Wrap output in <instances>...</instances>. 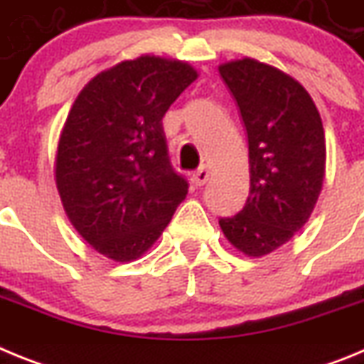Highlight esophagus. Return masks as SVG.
I'll list each match as a JSON object with an SVG mask.
<instances>
[{
    "instance_id": "esophagus-1",
    "label": "esophagus",
    "mask_w": 364,
    "mask_h": 364,
    "mask_svg": "<svg viewBox=\"0 0 364 364\" xmlns=\"http://www.w3.org/2000/svg\"><path fill=\"white\" fill-rule=\"evenodd\" d=\"M208 178H210V171H208V169H205L204 166L198 167L197 171H195L191 175V182L195 186H204L205 182H208Z\"/></svg>"
}]
</instances>
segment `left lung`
<instances>
[{
	"label": "left lung",
	"instance_id": "left-lung-1",
	"mask_svg": "<svg viewBox=\"0 0 364 364\" xmlns=\"http://www.w3.org/2000/svg\"><path fill=\"white\" fill-rule=\"evenodd\" d=\"M237 102L250 151V195L218 218L237 250L262 257L304 226L321 193L326 144L319 111L301 83L250 58L218 69Z\"/></svg>",
	"mask_w": 364,
	"mask_h": 364
}]
</instances>
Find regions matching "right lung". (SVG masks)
Returning a JSON list of instances; mask_svg holds the SVG:
<instances>
[{"label": "right lung", "mask_w": 364, "mask_h": 364, "mask_svg": "<svg viewBox=\"0 0 364 364\" xmlns=\"http://www.w3.org/2000/svg\"><path fill=\"white\" fill-rule=\"evenodd\" d=\"M197 80L188 63L140 56L98 74L67 117L56 186L80 235L112 260L147 252L188 195L162 118Z\"/></svg>", "instance_id": "obj_1"}]
</instances>
